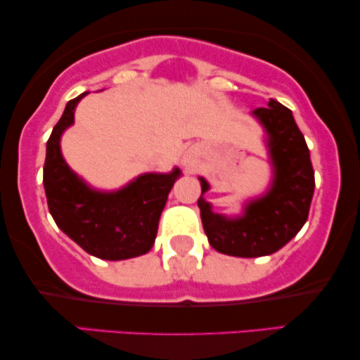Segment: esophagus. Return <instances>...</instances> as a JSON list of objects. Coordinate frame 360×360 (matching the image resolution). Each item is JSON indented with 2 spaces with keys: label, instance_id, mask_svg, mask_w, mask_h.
<instances>
[{
  "label": "esophagus",
  "instance_id": "obj_1",
  "mask_svg": "<svg viewBox=\"0 0 360 360\" xmlns=\"http://www.w3.org/2000/svg\"><path fill=\"white\" fill-rule=\"evenodd\" d=\"M190 162H191V159H190V155H188V157H185L184 164H185V165H190Z\"/></svg>",
  "mask_w": 360,
  "mask_h": 360
}]
</instances>
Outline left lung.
Wrapping results in <instances>:
<instances>
[{
    "instance_id": "8db88e82",
    "label": "left lung",
    "mask_w": 360,
    "mask_h": 360,
    "mask_svg": "<svg viewBox=\"0 0 360 360\" xmlns=\"http://www.w3.org/2000/svg\"><path fill=\"white\" fill-rule=\"evenodd\" d=\"M252 115L267 131L274 181L267 193L245 205L239 218H226L211 211L203 193L208 181L200 176L198 198L201 223L211 248L234 257H262L282 249L307 223L314 191V170L304 136L292 111L270 100L267 108Z\"/></svg>"
}]
</instances>
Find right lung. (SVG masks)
Returning <instances> with one entry per match:
<instances>
[{
	"mask_svg": "<svg viewBox=\"0 0 360 360\" xmlns=\"http://www.w3.org/2000/svg\"><path fill=\"white\" fill-rule=\"evenodd\" d=\"M85 95L67 103L47 141L44 188L49 211L58 228L88 254L105 260L137 257L154 245L167 196L181 172L144 174L111 193L91 190L60 152L62 132L73 124L77 103Z\"/></svg>",
	"mask_w": 360,
	"mask_h": 360,
	"instance_id": "obj_1",
	"label": "right lung"
}]
</instances>
